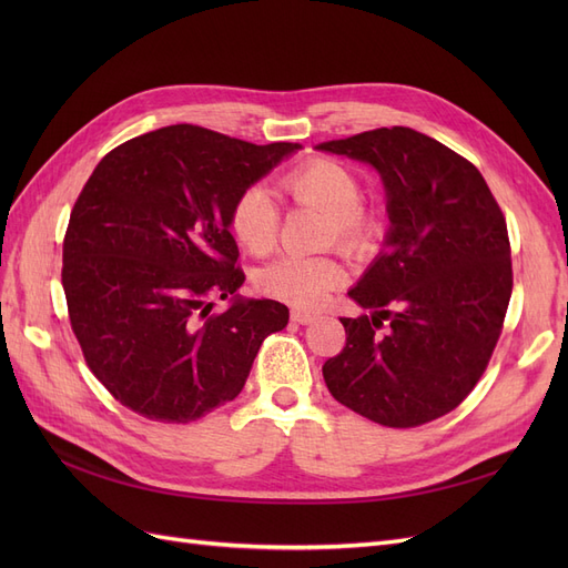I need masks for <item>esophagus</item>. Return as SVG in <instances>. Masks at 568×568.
I'll use <instances>...</instances> for the list:
<instances>
[{
  "label": "esophagus",
  "mask_w": 568,
  "mask_h": 568,
  "mask_svg": "<svg viewBox=\"0 0 568 568\" xmlns=\"http://www.w3.org/2000/svg\"><path fill=\"white\" fill-rule=\"evenodd\" d=\"M291 320L298 322V324H313L315 320H320V315H315V313H305V311H294V313H291Z\"/></svg>",
  "instance_id": "1"
}]
</instances>
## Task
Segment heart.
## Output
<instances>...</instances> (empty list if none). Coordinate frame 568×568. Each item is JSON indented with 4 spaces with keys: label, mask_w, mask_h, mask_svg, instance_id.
<instances>
[{
    "label": "heart",
    "mask_w": 568,
    "mask_h": 568,
    "mask_svg": "<svg viewBox=\"0 0 568 568\" xmlns=\"http://www.w3.org/2000/svg\"><path fill=\"white\" fill-rule=\"evenodd\" d=\"M280 189L296 203L315 205L329 217V236L341 248L365 253L379 239V220L359 199L357 178L341 163L313 159L288 170ZM227 225L248 253H267L280 234V205L265 186H244L230 205ZM346 280L343 267L326 255H284L257 270L255 288L261 294L296 307H320Z\"/></svg>",
    "instance_id": "b5f03b06"
}]
</instances>
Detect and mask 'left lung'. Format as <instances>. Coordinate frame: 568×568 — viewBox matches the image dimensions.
Returning <instances> with one entry per match:
<instances>
[{
    "instance_id": "1",
    "label": "left lung",
    "mask_w": 568,
    "mask_h": 568,
    "mask_svg": "<svg viewBox=\"0 0 568 568\" xmlns=\"http://www.w3.org/2000/svg\"><path fill=\"white\" fill-rule=\"evenodd\" d=\"M379 170L390 230L348 296L346 348L322 367L334 398L382 426L453 412L484 376L511 296L507 222L476 165L409 128L317 144ZM384 318L392 332L376 337Z\"/></svg>"
}]
</instances>
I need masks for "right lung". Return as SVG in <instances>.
Returning a JSON list of instances; mask_svg holds the SVG:
<instances>
[{"instance_id": "right-lung-1", "label": "right lung", "mask_w": 568, "mask_h": 568, "mask_svg": "<svg viewBox=\"0 0 568 568\" xmlns=\"http://www.w3.org/2000/svg\"><path fill=\"white\" fill-rule=\"evenodd\" d=\"M301 144L170 125L115 146L71 211L61 282L84 363L136 415L189 424L242 393L277 301L236 296L230 205ZM213 295L233 298L210 315Z\"/></svg>"}]
</instances>
